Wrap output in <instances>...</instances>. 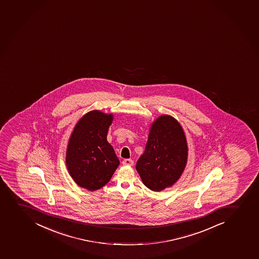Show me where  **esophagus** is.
I'll return each instance as SVG.
<instances>
[{
  "mask_svg": "<svg viewBox=\"0 0 259 259\" xmlns=\"http://www.w3.org/2000/svg\"><path fill=\"white\" fill-rule=\"evenodd\" d=\"M123 165H134V160L131 159H125L122 161Z\"/></svg>",
  "mask_w": 259,
  "mask_h": 259,
  "instance_id": "obj_1",
  "label": "esophagus"
}]
</instances>
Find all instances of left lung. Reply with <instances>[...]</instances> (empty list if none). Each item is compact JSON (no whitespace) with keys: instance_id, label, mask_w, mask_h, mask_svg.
I'll use <instances>...</instances> for the list:
<instances>
[{"instance_id":"8db88e82","label":"left lung","mask_w":259,"mask_h":259,"mask_svg":"<svg viewBox=\"0 0 259 259\" xmlns=\"http://www.w3.org/2000/svg\"><path fill=\"white\" fill-rule=\"evenodd\" d=\"M188 151L180 123L169 115L156 118L150 125L145 150L136 165L144 185L159 192L176 184L186 166Z\"/></svg>"}]
</instances>
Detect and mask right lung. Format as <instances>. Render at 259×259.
I'll use <instances>...</instances> for the list:
<instances>
[{"label": "right lung", "instance_id": "right-lung-1", "mask_svg": "<svg viewBox=\"0 0 259 259\" xmlns=\"http://www.w3.org/2000/svg\"><path fill=\"white\" fill-rule=\"evenodd\" d=\"M114 115L98 109L78 120L67 145V169L75 184L89 191L101 189L110 180L120 160L107 141Z\"/></svg>", "mask_w": 259, "mask_h": 259}]
</instances>
